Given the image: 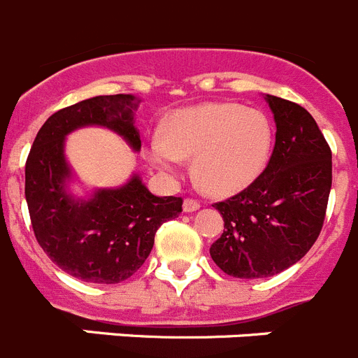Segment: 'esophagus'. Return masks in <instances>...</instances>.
<instances>
[{
    "label": "esophagus",
    "mask_w": 358,
    "mask_h": 358,
    "mask_svg": "<svg viewBox=\"0 0 358 358\" xmlns=\"http://www.w3.org/2000/svg\"><path fill=\"white\" fill-rule=\"evenodd\" d=\"M199 208H201V202L194 201V199H186V201L182 202V210H185V213H194Z\"/></svg>",
    "instance_id": "obj_1"
}]
</instances>
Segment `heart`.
I'll list each match as a JSON object with an SVG mask.
<instances>
[{"label":"heart","mask_w":358,"mask_h":358,"mask_svg":"<svg viewBox=\"0 0 358 358\" xmlns=\"http://www.w3.org/2000/svg\"><path fill=\"white\" fill-rule=\"evenodd\" d=\"M273 147V123L264 113L220 102L173 113L163 136L148 143L147 157L163 172H173L182 157H194L192 172L201 188L229 197L264 173Z\"/></svg>","instance_id":"1"}]
</instances>
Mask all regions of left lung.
I'll return each mask as SVG.
<instances>
[{
  "label": "left lung",
  "mask_w": 358,
  "mask_h": 358,
  "mask_svg": "<svg viewBox=\"0 0 358 358\" xmlns=\"http://www.w3.org/2000/svg\"><path fill=\"white\" fill-rule=\"evenodd\" d=\"M276 123L267 169L249 188L215 204L224 233L210 248L224 273L243 280L292 267L321 233L331 188V152L308 110L264 94Z\"/></svg>",
  "instance_id": "1"
}]
</instances>
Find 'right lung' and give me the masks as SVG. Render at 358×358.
<instances>
[{
    "label": "right lung",
    "mask_w": 358,
    "mask_h": 358,
    "mask_svg": "<svg viewBox=\"0 0 358 358\" xmlns=\"http://www.w3.org/2000/svg\"><path fill=\"white\" fill-rule=\"evenodd\" d=\"M141 98L107 94L57 110L50 116L28 154L24 197L36 238L50 260L85 283L113 285L127 280L145 264L157 227L182 211L181 197L150 194L134 172L116 188L80 185L66 157V138L84 127H103L141 150L136 110Z\"/></svg>",
    "instance_id": "add662e5"
}]
</instances>
